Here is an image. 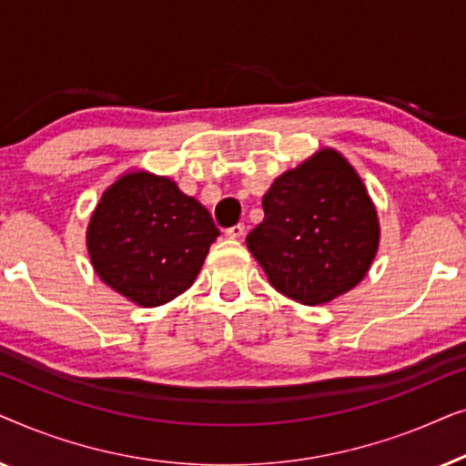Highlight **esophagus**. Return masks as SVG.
<instances>
[{
  "label": "esophagus",
  "instance_id": "1",
  "mask_svg": "<svg viewBox=\"0 0 466 466\" xmlns=\"http://www.w3.org/2000/svg\"><path fill=\"white\" fill-rule=\"evenodd\" d=\"M225 235L228 239H239L241 235H244V225H235V227H228Z\"/></svg>",
  "mask_w": 466,
  "mask_h": 466
}]
</instances>
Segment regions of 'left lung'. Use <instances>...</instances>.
I'll return each instance as SVG.
<instances>
[{"instance_id":"obj_1","label":"left lung","mask_w":466,"mask_h":466,"mask_svg":"<svg viewBox=\"0 0 466 466\" xmlns=\"http://www.w3.org/2000/svg\"><path fill=\"white\" fill-rule=\"evenodd\" d=\"M263 209L265 218L246 244L278 292L320 305L367 276L380 244L378 212L337 150L316 152L276 177Z\"/></svg>"}]
</instances>
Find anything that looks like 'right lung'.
Masks as SVG:
<instances>
[{"label":"right lung","instance_id":"right-lung-1","mask_svg":"<svg viewBox=\"0 0 466 466\" xmlns=\"http://www.w3.org/2000/svg\"><path fill=\"white\" fill-rule=\"evenodd\" d=\"M218 235L208 209L174 180L129 171L101 195L86 248L110 289L157 308L190 289Z\"/></svg>","mask_w":466,"mask_h":466}]
</instances>
